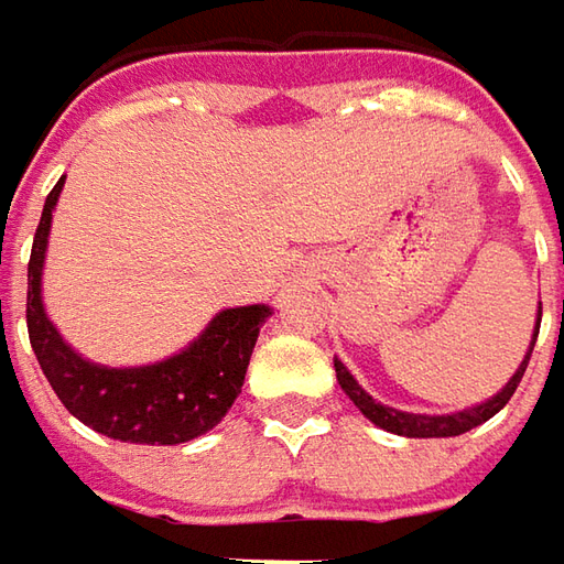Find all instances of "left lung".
Returning a JSON list of instances; mask_svg holds the SVG:
<instances>
[{"mask_svg":"<svg viewBox=\"0 0 564 564\" xmlns=\"http://www.w3.org/2000/svg\"><path fill=\"white\" fill-rule=\"evenodd\" d=\"M538 335H540V310H538V326H534V338H531V344H528V354H524V360L519 362L516 376L506 381L497 394L487 397V400H481V403H475V406H468V410H459V413H447V415L403 413V410H394V406H388V403H379V400H372V394H366V391H362L360 381L350 376V369H347L338 357H335V376H338V384H341L344 394L354 400V406H357V410H360L372 425H379V429H384V432L400 434V437H456V434L471 432V429H478L481 422L494 419V415L500 413L502 406L509 403V397L516 394L521 376H524V369H528V360H531V350H534V344H538Z\"/></svg>","mask_w":564,"mask_h":564,"instance_id":"8db88e82","label":"left lung"}]
</instances>
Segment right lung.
Returning a JSON list of instances; mask_svg holds the SVG:
<instances>
[{
	"mask_svg": "<svg viewBox=\"0 0 564 564\" xmlns=\"http://www.w3.org/2000/svg\"><path fill=\"white\" fill-rule=\"evenodd\" d=\"M64 176L48 192L26 267V332L43 376L67 413L93 432L123 444H185L220 425L241 394L260 326L273 307L220 310L204 332L173 357L145 366H101L86 360L48 319L43 304V267L52 210Z\"/></svg>",
	"mask_w": 564,
	"mask_h": 564,
	"instance_id": "obj_1",
	"label": "right lung"
}]
</instances>
